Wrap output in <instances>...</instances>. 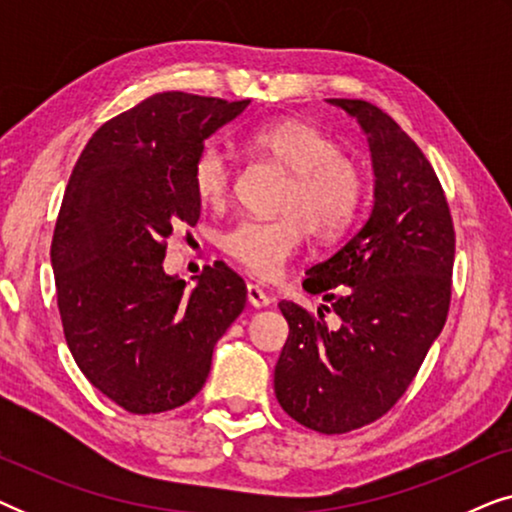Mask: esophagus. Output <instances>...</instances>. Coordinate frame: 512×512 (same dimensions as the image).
I'll return each mask as SVG.
<instances>
[{
	"label": "esophagus",
	"instance_id": "1",
	"mask_svg": "<svg viewBox=\"0 0 512 512\" xmlns=\"http://www.w3.org/2000/svg\"><path fill=\"white\" fill-rule=\"evenodd\" d=\"M247 300H249L251 307H256V310H261V307L270 305V296L258 284H247Z\"/></svg>",
	"mask_w": 512,
	"mask_h": 512
}]
</instances>
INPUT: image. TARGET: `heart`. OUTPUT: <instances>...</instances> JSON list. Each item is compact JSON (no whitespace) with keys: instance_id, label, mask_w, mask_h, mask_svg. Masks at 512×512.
<instances>
[{"instance_id":"heart-1","label":"heart","mask_w":512,"mask_h":512,"mask_svg":"<svg viewBox=\"0 0 512 512\" xmlns=\"http://www.w3.org/2000/svg\"><path fill=\"white\" fill-rule=\"evenodd\" d=\"M258 151L291 172L277 219H242L221 235V249L261 279L277 277L303 242L305 226L321 240L345 233L361 212L366 177L342 156L326 132L303 121H279L251 135ZM230 160L216 144L198 151L191 167L193 193L202 205L219 207L230 193Z\"/></svg>"}]
</instances>
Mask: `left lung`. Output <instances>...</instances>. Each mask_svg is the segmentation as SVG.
I'll list each match as a JSON object with an SVG mask.
<instances>
[{
	"instance_id": "8db88e82",
	"label": "left lung",
	"mask_w": 512,
	"mask_h": 512,
	"mask_svg": "<svg viewBox=\"0 0 512 512\" xmlns=\"http://www.w3.org/2000/svg\"><path fill=\"white\" fill-rule=\"evenodd\" d=\"M359 121L373 160V212L342 247L307 270L317 317L282 300L289 338L275 396L319 433L361 429L405 394L443 331L452 296L454 226L443 186L394 118L363 100H328ZM321 309L339 314L328 327Z\"/></svg>"
}]
</instances>
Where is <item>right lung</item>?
I'll list each match as a JSON object with an SVG mask.
<instances>
[{
	"instance_id": "obj_1",
	"label": "right lung",
	"mask_w": 512,
	"mask_h": 512,
	"mask_svg": "<svg viewBox=\"0 0 512 512\" xmlns=\"http://www.w3.org/2000/svg\"><path fill=\"white\" fill-rule=\"evenodd\" d=\"M247 104L146 97L90 137L69 177L51 244L62 331L90 384L135 415L191 401L247 303L226 263L207 265L191 291L163 270L172 228L200 219L195 156Z\"/></svg>"
}]
</instances>
